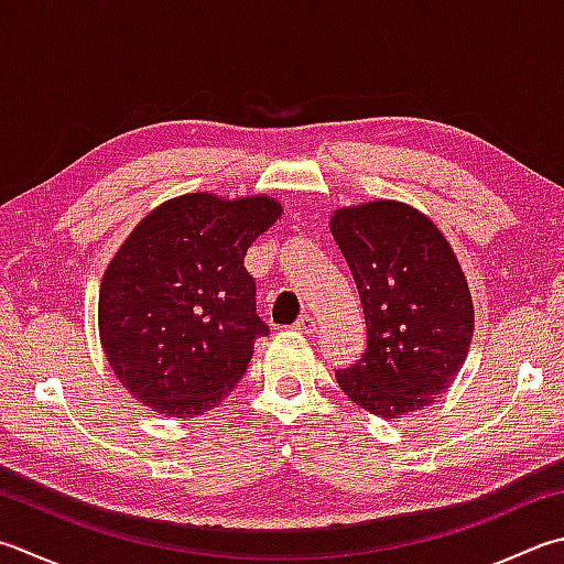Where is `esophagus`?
<instances>
[{
	"label": "esophagus",
	"instance_id": "obj_1",
	"mask_svg": "<svg viewBox=\"0 0 564 564\" xmlns=\"http://www.w3.org/2000/svg\"><path fill=\"white\" fill-rule=\"evenodd\" d=\"M294 328H296V332H302V334H314V332H316V322H314V316H310V314H302V316L296 318V322H294Z\"/></svg>",
	"mask_w": 564,
	"mask_h": 564
}]
</instances>
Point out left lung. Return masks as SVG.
<instances>
[{
	"mask_svg": "<svg viewBox=\"0 0 564 564\" xmlns=\"http://www.w3.org/2000/svg\"><path fill=\"white\" fill-rule=\"evenodd\" d=\"M332 236L354 274L368 344L338 388L378 417L427 408L452 386L474 336L471 292L447 238L400 200L338 208Z\"/></svg>",
	"mask_w": 564,
	"mask_h": 564,
	"instance_id": "8db88e82",
	"label": "left lung"
}]
</instances>
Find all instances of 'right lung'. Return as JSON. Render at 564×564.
Masks as SVG:
<instances>
[{
	"instance_id": "add662e5",
	"label": "right lung",
	"mask_w": 564,
	"mask_h": 564,
	"mask_svg": "<svg viewBox=\"0 0 564 564\" xmlns=\"http://www.w3.org/2000/svg\"><path fill=\"white\" fill-rule=\"evenodd\" d=\"M282 216L270 196L186 194L142 218L100 282V344L134 400L169 417L216 408L246 376L254 312L246 252Z\"/></svg>"
}]
</instances>
